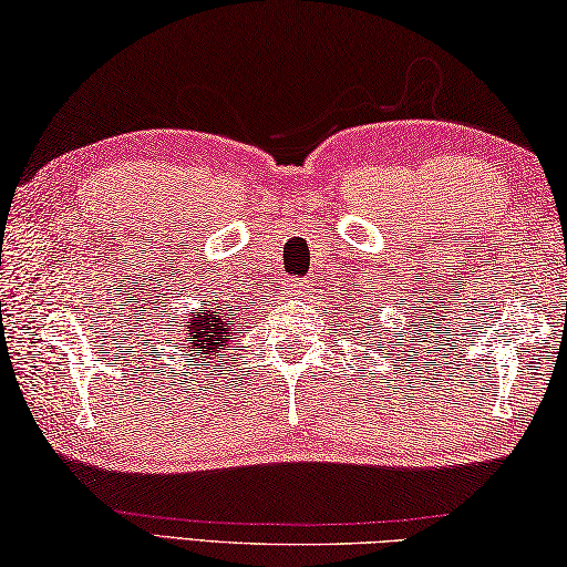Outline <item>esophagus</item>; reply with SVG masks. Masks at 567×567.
<instances>
[{"mask_svg": "<svg viewBox=\"0 0 567 567\" xmlns=\"http://www.w3.org/2000/svg\"><path fill=\"white\" fill-rule=\"evenodd\" d=\"M291 289H293V291H296V293H303V291H306V289H309V286H306V284H299V281H296V284H293V286H291Z\"/></svg>", "mask_w": 567, "mask_h": 567, "instance_id": "1", "label": "esophagus"}]
</instances>
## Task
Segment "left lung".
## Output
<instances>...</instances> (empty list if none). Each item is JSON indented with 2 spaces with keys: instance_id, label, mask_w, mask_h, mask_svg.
<instances>
[{
  "instance_id": "8db88e82",
  "label": "left lung",
  "mask_w": 567,
  "mask_h": 567,
  "mask_svg": "<svg viewBox=\"0 0 567 567\" xmlns=\"http://www.w3.org/2000/svg\"><path fill=\"white\" fill-rule=\"evenodd\" d=\"M369 327H371V323H369Z\"/></svg>"
}]
</instances>
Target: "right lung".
Here are the masks:
<instances>
[{"mask_svg": "<svg viewBox=\"0 0 567 567\" xmlns=\"http://www.w3.org/2000/svg\"><path fill=\"white\" fill-rule=\"evenodd\" d=\"M234 306L230 303H206L203 309H196L190 317H185V349L193 357L218 354L228 344V337L234 333ZM220 357V354H218Z\"/></svg>", "mask_w": 567, "mask_h": 567, "instance_id": "right-lung-1", "label": "right lung"}]
</instances>
